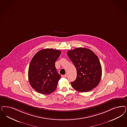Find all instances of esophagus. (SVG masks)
<instances>
[{
  "mask_svg": "<svg viewBox=\"0 0 127 127\" xmlns=\"http://www.w3.org/2000/svg\"><path fill=\"white\" fill-rule=\"evenodd\" d=\"M61 77H63V78H66V74L62 75H61Z\"/></svg>",
  "mask_w": 127,
  "mask_h": 127,
  "instance_id": "1",
  "label": "esophagus"
}]
</instances>
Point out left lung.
Returning <instances> with one entry per match:
<instances>
[{
  "label": "left lung",
  "instance_id": "obj_1",
  "mask_svg": "<svg viewBox=\"0 0 127 127\" xmlns=\"http://www.w3.org/2000/svg\"><path fill=\"white\" fill-rule=\"evenodd\" d=\"M70 60L75 66L77 77L71 84L79 92H89L99 83L102 68L96 55L87 48H76L67 53Z\"/></svg>",
  "mask_w": 127,
  "mask_h": 127
}]
</instances>
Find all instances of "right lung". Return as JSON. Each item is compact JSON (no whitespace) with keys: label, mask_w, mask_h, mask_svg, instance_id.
Listing matches in <instances>:
<instances>
[{"label":"right lung","mask_w":127,"mask_h":127,"mask_svg":"<svg viewBox=\"0 0 127 127\" xmlns=\"http://www.w3.org/2000/svg\"><path fill=\"white\" fill-rule=\"evenodd\" d=\"M61 52L44 49L36 53L31 60L28 77L31 87L37 92L49 94L56 89L61 76L57 72L55 63Z\"/></svg>","instance_id":"obj_1"}]
</instances>
